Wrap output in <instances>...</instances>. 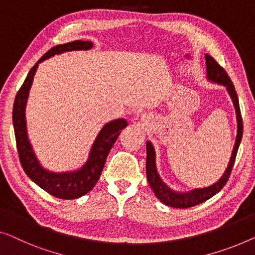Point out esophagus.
<instances>
[{
	"instance_id": "34e87169",
	"label": "esophagus",
	"mask_w": 255,
	"mask_h": 255,
	"mask_svg": "<svg viewBox=\"0 0 255 255\" xmlns=\"http://www.w3.org/2000/svg\"><path fill=\"white\" fill-rule=\"evenodd\" d=\"M140 120L144 121V123H147V121H149V117H147L146 115H143V116H140Z\"/></svg>"
}]
</instances>
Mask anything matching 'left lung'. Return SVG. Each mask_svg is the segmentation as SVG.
<instances>
[{
    "mask_svg": "<svg viewBox=\"0 0 255 255\" xmlns=\"http://www.w3.org/2000/svg\"><path fill=\"white\" fill-rule=\"evenodd\" d=\"M206 59V70H207V79L208 81L213 83H218L226 87V89L229 94V96L233 101L235 112H236V121H237V135L235 139V145L231 153L229 164H228L225 173L220 177L215 183H213L210 187L206 188H196L190 190V191H176L169 188L164 181L161 180L160 175L158 174L157 165H155V151L150 140L146 142V177L149 182L151 189L153 190L154 195L157 198L161 201L162 204L167 205L169 207L174 208H189L193 207L196 205H199L207 199L212 198L215 196L221 189L225 187L228 178L230 176L231 169L235 164V159H236L237 151L241 144L243 137V120L241 115V109H239L238 96L235 87L231 82L230 78L228 77L227 72L215 62L214 58H212L210 55H205Z\"/></svg>",
    "mask_w": 255,
    "mask_h": 255,
    "instance_id": "1",
    "label": "left lung"
}]
</instances>
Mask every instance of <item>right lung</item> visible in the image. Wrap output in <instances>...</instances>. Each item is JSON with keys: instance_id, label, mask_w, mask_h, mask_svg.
<instances>
[{"instance_id": "1", "label": "right lung", "mask_w": 255, "mask_h": 255, "mask_svg": "<svg viewBox=\"0 0 255 255\" xmlns=\"http://www.w3.org/2000/svg\"><path fill=\"white\" fill-rule=\"evenodd\" d=\"M93 47L94 44L90 41L77 40L73 42L58 44L51 48L47 54L41 57L35 65L30 68L27 77L14 98L12 121L17 150L22 168L34 183L39 185L44 191L50 193L51 196L60 199H77L93 190L95 184L100 180L109 152L115 145L121 130L128 126V123L125 119H116L105 124L95 138L88 159L85 164L80 168L71 170V172L57 173L44 168L40 164L39 159L33 150L27 134V125H26V104H27L34 75L36 73L40 63L55 55L63 54V52L89 50Z\"/></svg>"}]
</instances>
